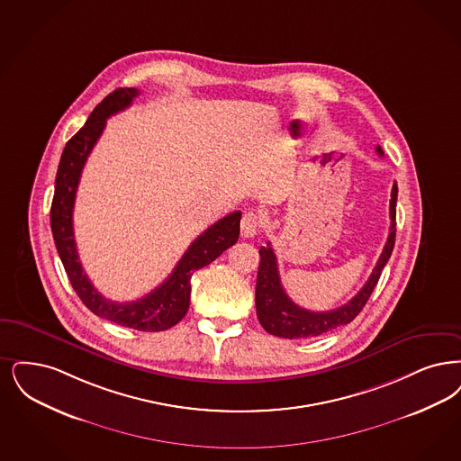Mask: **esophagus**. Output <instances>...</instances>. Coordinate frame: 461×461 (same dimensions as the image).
Returning <instances> with one entry per match:
<instances>
[{
	"label": "esophagus",
	"instance_id": "esophagus-1",
	"mask_svg": "<svg viewBox=\"0 0 461 461\" xmlns=\"http://www.w3.org/2000/svg\"><path fill=\"white\" fill-rule=\"evenodd\" d=\"M260 218H258L256 212H247V214H243V218H241V222H240V228H241V237H245V239H252V237H256L258 233V230H260Z\"/></svg>",
	"mask_w": 461,
	"mask_h": 461
}]
</instances>
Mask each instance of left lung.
<instances>
[{"label":"left lung","instance_id":"8db88e82","mask_svg":"<svg viewBox=\"0 0 461 461\" xmlns=\"http://www.w3.org/2000/svg\"><path fill=\"white\" fill-rule=\"evenodd\" d=\"M375 150L377 154L383 156V149L377 146ZM396 199H398V185L394 182L391 190V203H389V218H391L389 237L367 283L347 303L330 312H312L298 307L295 302H292V298L283 290L279 271H277L276 256L271 243H267V247H260L258 250L260 264H258V286H256V307H258L260 326L269 334H275L279 338L300 339V338H315L351 322L367 303L370 294L374 292L381 273L391 258V252L394 249Z\"/></svg>","mask_w":461,"mask_h":461}]
</instances>
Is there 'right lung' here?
Returning a JSON list of instances; mask_svg holds the SVG:
<instances>
[{"mask_svg": "<svg viewBox=\"0 0 461 461\" xmlns=\"http://www.w3.org/2000/svg\"><path fill=\"white\" fill-rule=\"evenodd\" d=\"M135 87H120L106 95L94 108L86 125L75 133L63 149L56 173L55 197L51 203V230L58 256L84 305L91 312L137 331H165L178 324L190 305V277L203 266L220 258L226 249L237 243L241 212H231L209 226L192 241L173 273L165 281L135 302H113L94 288L78 260L74 237V203L82 169L106 127V118L129 108L139 95Z\"/></svg>", "mask_w": 461, "mask_h": 461, "instance_id": "add662e5", "label": "right lung"}]
</instances>
